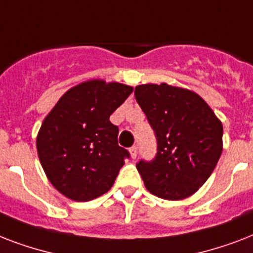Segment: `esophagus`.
I'll use <instances>...</instances> for the list:
<instances>
[{"instance_id":"1","label":"esophagus","mask_w":253,"mask_h":253,"mask_svg":"<svg viewBox=\"0 0 253 253\" xmlns=\"http://www.w3.org/2000/svg\"><path fill=\"white\" fill-rule=\"evenodd\" d=\"M130 154H131V158L136 159V156H138V147H136V146L131 147Z\"/></svg>"}]
</instances>
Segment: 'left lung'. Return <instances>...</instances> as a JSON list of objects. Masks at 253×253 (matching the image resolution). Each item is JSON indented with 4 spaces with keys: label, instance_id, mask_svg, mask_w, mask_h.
Returning a JSON list of instances; mask_svg holds the SVG:
<instances>
[{
    "label": "left lung",
    "instance_id": "1",
    "mask_svg": "<svg viewBox=\"0 0 253 253\" xmlns=\"http://www.w3.org/2000/svg\"><path fill=\"white\" fill-rule=\"evenodd\" d=\"M155 132L158 152L136 169L146 188L164 200H184L206 182L222 154L223 127L194 91L168 84L135 87Z\"/></svg>",
    "mask_w": 253,
    "mask_h": 253
}]
</instances>
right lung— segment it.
I'll list each match as a JSON object with an SVG mask.
<instances>
[{
	"label": "right lung",
	"instance_id": "add662e5",
	"mask_svg": "<svg viewBox=\"0 0 253 253\" xmlns=\"http://www.w3.org/2000/svg\"><path fill=\"white\" fill-rule=\"evenodd\" d=\"M132 87L102 80L69 89L42 123L37 138L41 164L55 188L85 202L113 186L130 152L118 146L110 115Z\"/></svg>",
	"mask_w": 253,
	"mask_h": 253
}]
</instances>
